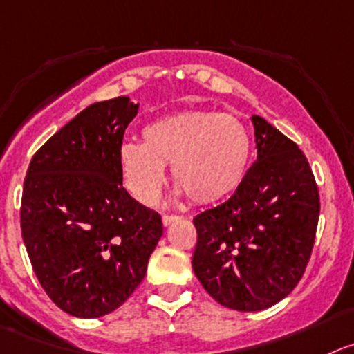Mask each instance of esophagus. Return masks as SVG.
Here are the masks:
<instances>
[{
    "label": "esophagus",
    "instance_id": "34e87169",
    "mask_svg": "<svg viewBox=\"0 0 354 354\" xmlns=\"http://www.w3.org/2000/svg\"><path fill=\"white\" fill-rule=\"evenodd\" d=\"M178 220V216L176 214H162V223H164V225H171V223L173 222H176Z\"/></svg>",
    "mask_w": 354,
    "mask_h": 354
}]
</instances>
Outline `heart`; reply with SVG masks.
Returning a JSON list of instances; mask_svg holds the SVG:
<instances>
[{
  "mask_svg": "<svg viewBox=\"0 0 354 354\" xmlns=\"http://www.w3.org/2000/svg\"><path fill=\"white\" fill-rule=\"evenodd\" d=\"M143 145L124 143L118 171L125 190L140 204L157 203L164 167L196 204L232 196L246 176L252 140L239 118L218 111H180L155 118L141 131Z\"/></svg>",
  "mask_w": 354,
  "mask_h": 354,
  "instance_id": "heart-1",
  "label": "heart"
}]
</instances>
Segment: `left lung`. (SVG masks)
Masks as SVG:
<instances>
[{
	"instance_id": "obj_1",
	"label": "left lung",
	"mask_w": 354,
	"mask_h": 354,
	"mask_svg": "<svg viewBox=\"0 0 354 354\" xmlns=\"http://www.w3.org/2000/svg\"><path fill=\"white\" fill-rule=\"evenodd\" d=\"M257 160L234 196L194 218L192 267L218 304L262 311L285 299L311 259L319 194L309 162L259 115Z\"/></svg>"
}]
</instances>
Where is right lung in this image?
I'll use <instances>...</instances> for the list:
<instances>
[{
  "instance_id": "add662e5",
  "label": "right lung",
  "mask_w": 354,
  "mask_h": 354,
  "mask_svg": "<svg viewBox=\"0 0 354 354\" xmlns=\"http://www.w3.org/2000/svg\"><path fill=\"white\" fill-rule=\"evenodd\" d=\"M140 104L94 102L31 158L21 230L39 285L77 318L115 311L138 288L162 218L122 187L118 150Z\"/></svg>"
}]
</instances>
